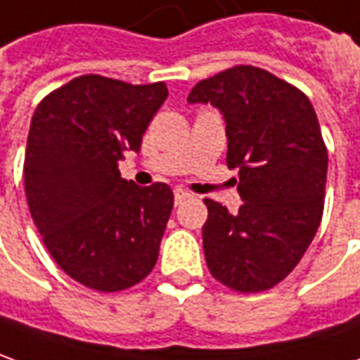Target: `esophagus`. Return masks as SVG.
<instances>
[{
  "instance_id": "esophagus-1",
  "label": "esophagus",
  "mask_w": 360,
  "mask_h": 360,
  "mask_svg": "<svg viewBox=\"0 0 360 360\" xmlns=\"http://www.w3.org/2000/svg\"><path fill=\"white\" fill-rule=\"evenodd\" d=\"M193 199V193L185 189H175V205H183L185 200Z\"/></svg>"
}]
</instances>
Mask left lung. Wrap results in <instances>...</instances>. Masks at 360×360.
I'll return each mask as SVG.
<instances>
[{
    "instance_id": "left-lung-1",
    "label": "left lung",
    "mask_w": 360,
    "mask_h": 360,
    "mask_svg": "<svg viewBox=\"0 0 360 360\" xmlns=\"http://www.w3.org/2000/svg\"><path fill=\"white\" fill-rule=\"evenodd\" d=\"M187 102L226 122V165L238 169V212L212 199L202 248L212 278L234 292L280 283L300 264L323 214L327 148L309 98L264 68L238 65L200 80Z\"/></svg>"
}]
</instances>
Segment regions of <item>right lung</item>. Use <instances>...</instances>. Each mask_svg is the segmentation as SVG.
Returning <instances> with one entry per match:
<instances>
[{"label":"right lung","mask_w":360,"mask_h":360,"mask_svg":"<svg viewBox=\"0 0 360 360\" xmlns=\"http://www.w3.org/2000/svg\"><path fill=\"white\" fill-rule=\"evenodd\" d=\"M167 94L165 82L84 75L46 94L33 114L27 205L53 260L90 290H128L158 262L173 191L122 179L118 161L139 151Z\"/></svg>","instance_id":"right-lung-1"}]
</instances>
